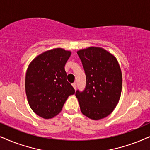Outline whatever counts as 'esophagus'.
Returning a JSON list of instances; mask_svg holds the SVG:
<instances>
[{"label": "esophagus", "mask_w": 150, "mask_h": 150, "mask_svg": "<svg viewBox=\"0 0 150 150\" xmlns=\"http://www.w3.org/2000/svg\"><path fill=\"white\" fill-rule=\"evenodd\" d=\"M72 85H73V86L74 88H75V89L77 88V83L76 82L73 83V84H72Z\"/></svg>", "instance_id": "34e87169"}]
</instances>
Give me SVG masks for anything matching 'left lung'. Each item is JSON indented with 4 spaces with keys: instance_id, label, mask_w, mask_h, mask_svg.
Wrapping results in <instances>:
<instances>
[{
    "instance_id": "left-lung-1",
    "label": "left lung",
    "mask_w": 150,
    "mask_h": 150,
    "mask_svg": "<svg viewBox=\"0 0 150 150\" xmlns=\"http://www.w3.org/2000/svg\"><path fill=\"white\" fill-rule=\"evenodd\" d=\"M85 75L86 87L77 90L81 113L92 120L109 115L118 103L122 77L118 62L105 49L90 47L77 51Z\"/></svg>"
}]
</instances>
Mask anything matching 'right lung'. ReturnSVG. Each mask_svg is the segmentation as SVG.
<instances>
[{
    "label": "right lung",
    "instance_id": "add662e5",
    "mask_svg": "<svg viewBox=\"0 0 150 150\" xmlns=\"http://www.w3.org/2000/svg\"><path fill=\"white\" fill-rule=\"evenodd\" d=\"M71 54L62 48L52 49L39 54L28 66L26 96L30 107L41 117L59 114L69 96L75 93L64 69Z\"/></svg>",
    "mask_w": 150,
    "mask_h": 150
}]
</instances>
